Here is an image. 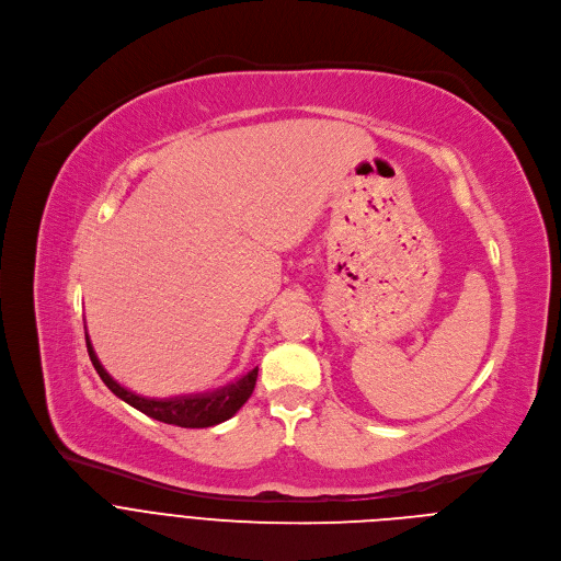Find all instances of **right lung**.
I'll list each match as a JSON object with an SVG mask.
<instances>
[{"instance_id":"add662e5","label":"right lung","mask_w":561,"mask_h":561,"mask_svg":"<svg viewBox=\"0 0 561 561\" xmlns=\"http://www.w3.org/2000/svg\"><path fill=\"white\" fill-rule=\"evenodd\" d=\"M87 348H89V357H91L98 375L119 399H124L126 404H130L133 409L141 411L144 415H148L157 422L182 426V428H208V426L230 420L239 409L249 402V397L253 394L255 381H257V368H253L244 377H239L237 381L226 383L210 392L182 394V397H169V399H154V397L150 399V397H141V394L124 388L104 370V366L100 364V359L93 351L89 335H87Z\"/></svg>"}]
</instances>
